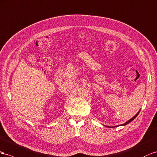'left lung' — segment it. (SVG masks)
<instances>
[{
	"instance_id": "obj_1",
	"label": "left lung",
	"mask_w": 157,
	"mask_h": 157,
	"mask_svg": "<svg viewBox=\"0 0 157 157\" xmlns=\"http://www.w3.org/2000/svg\"><path fill=\"white\" fill-rule=\"evenodd\" d=\"M140 111H139L138 112V113L135 115V116H133V118H132L130 120H129L128 121H127V122H126V123H125V124H121V125H120V126H126V125H127V124H128L129 123H130L131 122H132V121H133L134 119H135L136 117H137V115L139 114V113H140ZM107 127H108V128H111V127H109V126H107ZM116 127V126H115ZM116 127H117V126H116ZM113 128H114V127H113Z\"/></svg>"
}]
</instances>
